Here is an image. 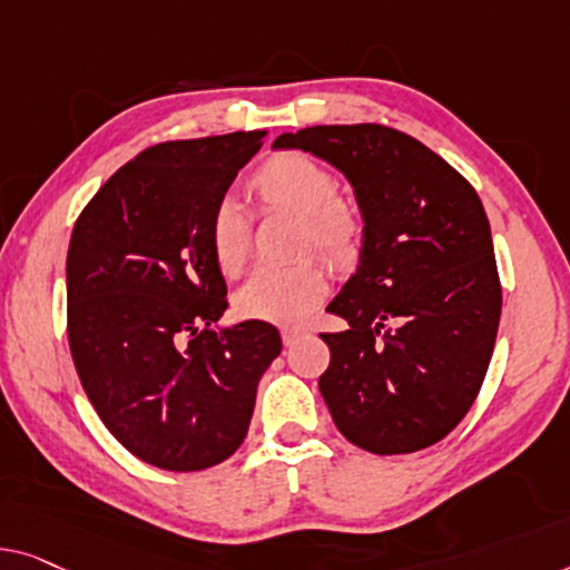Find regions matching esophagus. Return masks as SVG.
Masks as SVG:
<instances>
[{"label": "esophagus", "instance_id": "esophagus-1", "mask_svg": "<svg viewBox=\"0 0 570 570\" xmlns=\"http://www.w3.org/2000/svg\"><path fill=\"white\" fill-rule=\"evenodd\" d=\"M282 337H284V345H296L302 337H307V330H302V327H284L282 330Z\"/></svg>", "mask_w": 570, "mask_h": 570}]
</instances>
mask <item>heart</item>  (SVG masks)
Wrapping results in <instances>:
<instances>
[{"label": "heart", "mask_w": 570, "mask_h": 570, "mask_svg": "<svg viewBox=\"0 0 570 570\" xmlns=\"http://www.w3.org/2000/svg\"><path fill=\"white\" fill-rule=\"evenodd\" d=\"M253 194L274 215L302 219V245L343 263L358 248L361 219L351 202L337 197V181L325 166L299 153H282L253 176ZM209 248L219 274L237 278L248 268L253 230L237 202H219L209 219ZM327 294V278L317 263L284 271H261L235 296V309L245 320L271 325H299Z\"/></svg>", "instance_id": "b5f03b06"}]
</instances>
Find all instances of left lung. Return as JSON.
Wrapping results in <instances>:
<instances>
[{
	"label": "left lung",
	"mask_w": 570,
	"mask_h": 570,
	"mask_svg": "<svg viewBox=\"0 0 570 570\" xmlns=\"http://www.w3.org/2000/svg\"><path fill=\"white\" fill-rule=\"evenodd\" d=\"M327 160L361 209L358 268L327 312L320 376L337 430L368 453H414L471 410L497 343L502 286L473 186L410 135L384 125H314L274 150Z\"/></svg>",
	"instance_id": "8db88e82"
}]
</instances>
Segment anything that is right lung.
<instances>
[{"mask_svg": "<svg viewBox=\"0 0 570 570\" xmlns=\"http://www.w3.org/2000/svg\"><path fill=\"white\" fill-rule=\"evenodd\" d=\"M266 130L160 142L125 164L76 219L66 258L68 345L83 392L156 469L202 471L248 435L274 325L223 327L227 284L209 219Z\"/></svg>", "mask_w": 570, "mask_h": 570, "instance_id": "add662e5", "label": "right lung"}]
</instances>
